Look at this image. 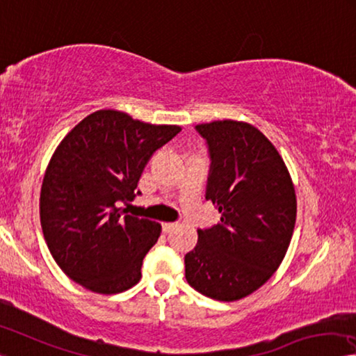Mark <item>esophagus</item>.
<instances>
[{"label":"esophagus","instance_id":"1","mask_svg":"<svg viewBox=\"0 0 356 356\" xmlns=\"http://www.w3.org/2000/svg\"><path fill=\"white\" fill-rule=\"evenodd\" d=\"M176 227H177V223H163L161 229H163V233L168 234V233H171V231Z\"/></svg>","mask_w":356,"mask_h":356}]
</instances>
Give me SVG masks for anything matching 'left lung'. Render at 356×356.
Masks as SVG:
<instances>
[{"label": "left lung", "instance_id": "obj_1", "mask_svg": "<svg viewBox=\"0 0 356 356\" xmlns=\"http://www.w3.org/2000/svg\"><path fill=\"white\" fill-rule=\"evenodd\" d=\"M195 129L211 158L206 200L222 218L198 229V244L185 255V279L207 298L236 301L268 282L284 259L296 222L295 187L255 127L217 120Z\"/></svg>", "mask_w": 356, "mask_h": 356}]
</instances>
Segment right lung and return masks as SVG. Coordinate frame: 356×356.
Here are the masks:
<instances>
[{
    "label": "right lung",
    "mask_w": 356,
    "mask_h": 356,
    "mask_svg": "<svg viewBox=\"0 0 356 356\" xmlns=\"http://www.w3.org/2000/svg\"><path fill=\"white\" fill-rule=\"evenodd\" d=\"M180 131L118 111H97L66 134L42 180L41 227L61 270L86 289L114 295L140 279L161 227L128 216L152 155Z\"/></svg>",
    "instance_id": "add662e5"
}]
</instances>
